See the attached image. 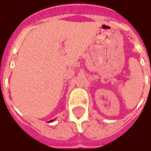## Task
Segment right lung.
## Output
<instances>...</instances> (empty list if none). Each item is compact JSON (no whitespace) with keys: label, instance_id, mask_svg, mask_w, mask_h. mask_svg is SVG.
Masks as SVG:
<instances>
[{"label":"right lung","instance_id":"right-lung-1","mask_svg":"<svg viewBox=\"0 0 151 151\" xmlns=\"http://www.w3.org/2000/svg\"><path fill=\"white\" fill-rule=\"evenodd\" d=\"M52 121H53V120H50V121H49V122H52Z\"/></svg>","mask_w":151,"mask_h":151}]
</instances>
